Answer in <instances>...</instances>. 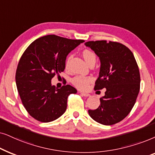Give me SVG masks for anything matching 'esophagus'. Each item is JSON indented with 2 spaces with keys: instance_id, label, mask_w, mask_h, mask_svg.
<instances>
[{
  "instance_id": "1",
  "label": "esophagus",
  "mask_w": 155,
  "mask_h": 155,
  "mask_svg": "<svg viewBox=\"0 0 155 155\" xmlns=\"http://www.w3.org/2000/svg\"><path fill=\"white\" fill-rule=\"evenodd\" d=\"M81 96H85V97L90 96V94H87V93H83V92H81Z\"/></svg>"
}]
</instances>
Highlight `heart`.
<instances>
[{"mask_svg": "<svg viewBox=\"0 0 155 155\" xmlns=\"http://www.w3.org/2000/svg\"><path fill=\"white\" fill-rule=\"evenodd\" d=\"M83 57L85 59L86 63L91 65L92 64H95L96 61V54L89 49H84L82 52ZM71 59V56L68 57L66 61V67H68L69 64L70 60ZM93 78L91 76H76L71 79V83L77 88L78 89L81 91H86L88 89L89 84L93 81Z\"/></svg>", "mask_w": 155, "mask_h": 155, "instance_id": "obj_1", "label": "heart"}]
</instances>
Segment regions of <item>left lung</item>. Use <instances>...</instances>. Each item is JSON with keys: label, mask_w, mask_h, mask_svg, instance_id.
Returning <instances> with one entry per match:
<instances>
[{"label": "left lung", "mask_w": 155, "mask_h": 155, "mask_svg": "<svg viewBox=\"0 0 155 155\" xmlns=\"http://www.w3.org/2000/svg\"><path fill=\"white\" fill-rule=\"evenodd\" d=\"M99 57L100 73L94 90L106 88L96 110H88L95 121L105 125L123 120L136 102L140 88L139 67L128 47L112 41H89L85 43Z\"/></svg>", "instance_id": "8db88e82"}]
</instances>
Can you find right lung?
<instances>
[{
	"label": "right lung",
	"mask_w": 155,
	"mask_h": 155,
	"mask_svg": "<svg viewBox=\"0 0 155 155\" xmlns=\"http://www.w3.org/2000/svg\"><path fill=\"white\" fill-rule=\"evenodd\" d=\"M84 42L49 35L37 39L22 54L16 85L22 105L37 120L49 123L59 118L67 109L68 96L77 92L70 85L57 89L51 80L64 71L68 54Z\"/></svg>",
	"instance_id": "add662e5"
}]
</instances>
